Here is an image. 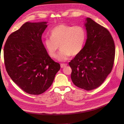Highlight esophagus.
Instances as JSON below:
<instances>
[{
    "label": "esophagus",
    "instance_id": "1",
    "mask_svg": "<svg viewBox=\"0 0 124 124\" xmlns=\"http://www.w3.org/2000/svg\"><path fill=\"white\" fill-rule=\"evenodd\" d=\"M67 65V63H61V68H63V67H65Z\"/></svg>",
    "mask_w": 124,
    "mask_h": 124
}]
</instances>
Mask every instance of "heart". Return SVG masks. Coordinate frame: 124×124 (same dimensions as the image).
<instances>
[{
  "mask_svg": "<svg viewBox=\"0 0 124 124\" xmlns=\"http://www.w3.org/2000/svg\"><path fill=\"white\" fill-rule=\"evenodd\" d=\"M50 35L51 38L44 40L45 46L50 57L55 58L59 46L61 50L57 59L61 62L66 61L71 55L80 54L87 38L85 29L80 25L59 24L51 30Z\"/></svg>",
  "mask_w": 124,
  "mask_h": 124,
  "instance_id": "1",
  "label": "heart"
}]
</instances>
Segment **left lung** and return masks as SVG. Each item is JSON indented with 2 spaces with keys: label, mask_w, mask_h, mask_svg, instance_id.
<instances>
[{
  "label": "left lung",
  "mask_w": 124,
  "mask_h": 124,
  "mask_svg": "<svg viewBox=\"0 0 124 124\" xmlns=\"http://www.w3.org/2000/svg\"><path fill=\"white\" fill-rule=\"evenodd\" d=\"M85 25L87 37L80 54L69 62L71 78L77 87L91 91L102 84L114 62V41L108 30L91 18Z\"/></svg>",
  "instance_id": "left-lung-1"
}]
</instances>
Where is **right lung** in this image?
<instances>
[{
	"instance_id": "add662e5",
	"label": "right lung",
	"mask_w": 124,
	"mask_h": 124,
	"mask_svg": "<svg viewBox=\"0 0 124 124\" xmlns=\"http://www.w3.org/2000/svg\"><path fill=\"white\" fill-rule=\"evenodd\" d=\"M46 22H26L8 37L3 49L7 72L24 92L40 95L53 83L61 68L48 55L41 37Z\"/></svg>"
}]
</instances>
